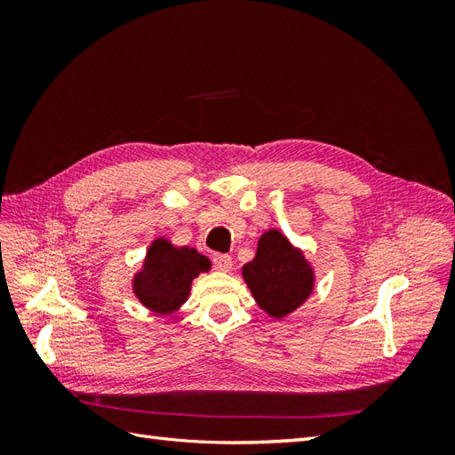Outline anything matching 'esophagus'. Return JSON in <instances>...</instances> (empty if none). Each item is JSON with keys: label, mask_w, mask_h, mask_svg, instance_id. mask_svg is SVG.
Returning <instances> with one entry per match:
<instances>
[{"label": "esophagus", "mask_w": 455, "mask_h": 455, "mask_svg": "<svg viewBox=\"0 0 455 455\" xmlns=\"http://www.w3.org/2000/svg\"><path fill=\"white\" fill-rule=\"evenodd\" d=\"M212 264L218 271H229L233 266V259L229 254H214L212 256Z\"/></svg>", "instance_id": "1"}]
</instances>
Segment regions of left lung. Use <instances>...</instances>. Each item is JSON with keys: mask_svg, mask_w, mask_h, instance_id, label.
Returning <instances> with one entry per match:
<instances>
[{"mask_svg": "<svg viewBox=\"0 0 455 455\" xmlns=\"http://www.w3.org/2000/svg\"><path fill=\"white\" fill-rule=\"evenodd\" d=\"M243 279L256 304L275 319L296 311L315 286V273L304 252L277 229L259 237L254 259L243 266Z\"/></svg>", "mask_w": 455, "mask_h": 455, "instance_id": "1", "label": "left lung"}]
</instances>
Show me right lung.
Segmentation results:
<instances>
[{"mask_svg": "<svg viewBox=\"0 0 455 455\" xmlns=\"http://www.w3.org/2000/svg\"><path fill=\"white\" fill-rule=\"evenodd\" d=\"M209 269L211 259L196 249L159 237L149 244L142 269L134 275L132 292L149 311L171 315L188 299L191 281Z\"/></svg>", "mask_w": 455, "mask_h": 455, "instance_id": "right-lung-1", "label": "right lung"}]
</instances>
